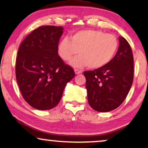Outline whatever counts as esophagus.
<instances>
[{
    "label": "esophagus",
    "mask_w": 148,
    "mask_h": 148,
    "mask_svg": "<svg viewBox=\"0 0 148 148\" xmlns=\"http://www.w3.org/2000/svg\"><path fill=\"white\" fill-rule=\"evenodd\" d=\"M74 72H75L76 74H81L82 72H81V70H79V69H74Z\"/></svg>",
    "instance_id": "esophagus-1"
}]
</instances>
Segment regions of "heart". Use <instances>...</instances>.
<instances>
[{"label": "heart", "instance_id": "b5f03b06", "mask_svg": "<svg viewBox=\"0 0 148 148\" xmlns=\"http://www.w3.org/2000/svg\"><path fill=\"white\" fill-rule=\"evenodd\" d=\"M64 37L58 45V53L62 60L68 61L79 53V56L70 61L71 65L91 69L105 66L115 56L118 40L115 35L98 30H83Z\"/></svg>", "mask_w": 148, "mask_h": 148}]
</instances>
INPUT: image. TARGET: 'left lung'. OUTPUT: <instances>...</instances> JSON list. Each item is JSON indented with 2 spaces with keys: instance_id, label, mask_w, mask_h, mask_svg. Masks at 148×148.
<instances>
[{
  "instance_id": "left-lung-1",
  "label": "left lung",
  "mask_w": 148,
  "mask_h": 148,
  "mask_svg": "<svg viewBox=\"0 0 148 148\" xmlns=\"http://www.w3.org/2000/svg\"><path fill=\"white\" fill-rule=\"evenodd\" d=\"M117 53L108 64L92 71H86L88 101L99 112L113 111L127 97L134 80V57L126 39L119 37Z\"/></svg>"
}]
</instances>
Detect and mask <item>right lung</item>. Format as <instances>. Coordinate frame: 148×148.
Here are the masks:
<instances>
[{
  "instance_id": "right-lung-1",
  "label": "right lung",
  "mask_w": 148,
  "mask_h": 148,
  "mask_svg": "<svg viewBox=\"0 0 148 148\" xmlns=\"http://www.w3.org/2000/svg\"><path fill=\"white\" fill-rule=\"evenodd\" d=\"M62 26L42 25L30 33L18 48L16 79L23 99L38 110L59 103L66 85L75 76L58 53Z\"/></svg>"
}]
</instances>
